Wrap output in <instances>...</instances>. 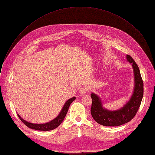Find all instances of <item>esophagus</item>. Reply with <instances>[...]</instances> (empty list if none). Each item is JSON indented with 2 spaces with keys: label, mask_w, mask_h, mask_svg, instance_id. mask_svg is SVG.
Wrapping results in <instances>:
<instances>
[{
  "label": "esophagus",
  "mask_w": 155,
  "mask_h": 155,
  "mask_svg": "<svg viewBox=\"0 0 155 155\" xmlns=\"http://www.w3.org/2000/svg\"><path fill=\"white\" fill-rule=\"evenodd\" d=\"M87 91H88L87 87H81L80 89V90H79V93L82 95V94H85Z\"/></svg>",
  "instance_id": "esophagus-1"
}]
</instances>
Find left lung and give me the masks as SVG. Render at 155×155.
I'll return each instance as SVG.
<instances>
[{"mask_svg":"<svg viewBox=\"0 0 155 155\" xmlns=\"http://www.w3.org/2000/svg\"><path fill=\"white\" fill-rule=\"evenodd\" d=\"M127 61L132 64L134 69L135 86L134 93L129 101L120 110L109 111L104 109L99 97L92 93L91 114L99 124L105 126H118L130 121L136 115L140 107L143 95V83L140 70L135 61L130 55H127Z\"/></svg>","mask_w":155,"mask_h":155,"instance_id":"8db88e82","label":"left lung"}]
</instances>
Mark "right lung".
<instances>
[{"instance_id":"add662e5","label":"right lung","mask_w":155,"mask_h":155,"mask_svg":"<svg viewBox=\"0 0 155 155\" xmlns=\"http://www.w3.org/2000/svg\"><path fill=\"white\" fill-rule=\"evenodd\" d=\"M75 99V97L69 99L64 104V105L61 110V112H60L59 115L56 118H54L53 120H52L47 123L34 124V123H29V122L24 120L18 114V116L19 117V119L21 120V121L22 122H23L26 126H28V127H29L31 129H33L35 130H44V131L51 130L56 129L61 124V123L64 120L65 117L68 112V109H69L70 105Z\"/></svg>"}]
</instances>
